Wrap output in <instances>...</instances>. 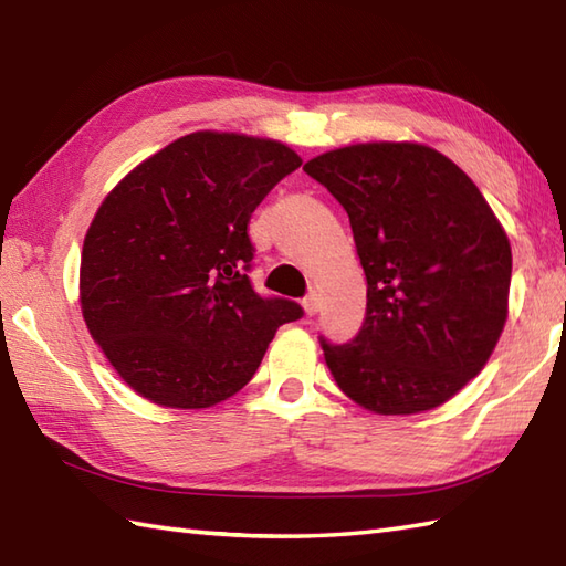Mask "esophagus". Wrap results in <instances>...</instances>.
Listing matches in <instances>:
<instances>
[{
    "instance_id": "obj_1",
    "label": "esophagus",
    "mask_w": 566,
    "mask_h": 566,
    "mask_svg": "<svg viewBox=\"0 0 566 566\" xmlns=\"http://www.w3.org/2000/svg\"><path fill=\"white\" fill-rule=\"evenodd\" d=\"M302 306L306 311V316H316L318 314V298H316V294H308L304 302H302Z\"/></svg>"
}]
</instances>
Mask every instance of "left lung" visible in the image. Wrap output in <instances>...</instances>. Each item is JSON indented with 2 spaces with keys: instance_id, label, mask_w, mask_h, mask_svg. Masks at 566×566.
Segmentation results:
<instances>
[{
  "instance_id": "1",
  "label": "left lung",
  "mask_w": 566,
  "mask_h": 566,
  "mask_svg": "<svg viewBox=\"0 0 566 566\" xmlns=\"http://www.w3.org/2000/svg\"><path fill=\"white\" fill-rule=\"evenodd\" d=\"M340 201L367 276V314L323 355L367 411H430L474 379L509 316L511 245L482 191L418 143H359L304 165Z\"/></svg>"
}]
</instances>
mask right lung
Returning <instances> with one entry per match:
<instances>
[{"label":"right lung","mask_w":566,"mask_h":566,"mask_svg":"<svg viewBox=\"0 0 566 566\" xmlns=\"http://www.w3.org/2000/svg\"><path fill=\"white\" fill-rule=\"evenodd\" d=\"M302 158L284 143L197 130L143 160L102 201L80 264L92 338L130 389L209 408L255 375L290 298L250 284L248 223Z\"/></svg>","instance_id":"1"}]
</instances>
